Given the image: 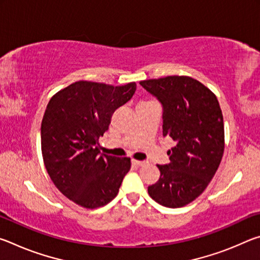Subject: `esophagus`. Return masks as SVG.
<instances>
[{
  "label": "esophagus",
  "mask_w": 260,
  "mask_h": 260,
  "mask_svg": "<svg viewBox=\"0 0 260 260\" xmlns=\"http://www.w3.org/2000/svg\"><path fill=\"white\" fill-rule=\"evenodd\" d=\"M132 162H133V164L136 165V166H143L144 164H146V161H143V160H136V159H132Z\"/></svg>",
  "instance_id": "esophagus-1"
}]
</instances>
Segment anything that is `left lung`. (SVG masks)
Returning <instances> with one entry per match:
<instances>
[{
    "label": "left lung",
    "instance_id": "8db88e82",
    "mask_svg": "<svg viewBox=\"0 0 260 260\" xmlns=\"http://www.w3.org/2000/svg\"><path fill=\"white\" fill-rule=\"evenodd\" d=\"M160 101L162 135L175 146L170 162L157 165L160 178L148 187L153 201L166 208H182L195 201L217 172L225 150L223 117L217 96L196 79L169 76L140 81Z\"/></svg>",
    "mask_w": 260,
    "mask_h": 260
}]
</instances>
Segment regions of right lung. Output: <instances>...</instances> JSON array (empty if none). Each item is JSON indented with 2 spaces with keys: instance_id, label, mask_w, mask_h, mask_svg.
Wrapping results in <instances>:
<instances>
[{
  "instance_id": "obj_1",
  "label": "right lung",
  "mask_w": 260,
  "mask_h": 260,
  "mask_svg": "<svg viewBox=\"0 0 260 260\" xmlns=\"http://www.w3.org/2000/svg\"><path fill=\"white\" fill-rule=\"evenodd\" d=\"M136 83L112 86L80 80L52 96L41 122V150L57 189L86 209L107 205L131 170V158L100 155L99 139L114 110L132 99Z\"/></svg>"
}]
</instances>
